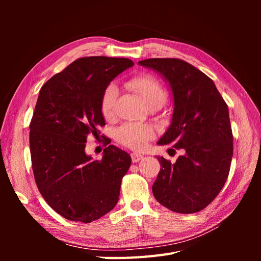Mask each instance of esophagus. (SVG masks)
<instances>
[{
	"instance_id": "34e87169",
	"label": "esophagus",
	"mask_w": 261,
	"mask_h": 261,
	"mask_svg": "<svg viewBox=\"0 0 261 261\" xmlns=\"http://www.w3.org/2000/svg\"><path fill=\"white\" fill-rule=\"evenodd\" d=\"M130 156H132L133 163H136V162H138V161L144 159V155H143V154H139V153H137V152H133V153L130 154Z\"/></svg>"
}]
</instances>
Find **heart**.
I'll return each instance as SVG.
<instances>
[{"instance_id": "b5f03b06", "label": "heart", "mask_w": 261, "mask_h": 261, "mask_svg": "<svg viewBox=\"0 0 261 261\" xmlns=\"http://www.w3.org/2000/svg\"><path fill=\"white\" fill-rule=\"evenodd\" d=\"M125 86L136 93L147 108L153 106L161 108L168 99L167 90L151 75L134 76L125 83ZM116 98L117 88L114 85H109L102 93L100 101V111L106 120L113 117ZM115 138L125 147L133 150H143L149 141L154 138V130L149 125L127 123L115 130Z\"/></svg>"}]
</instances>
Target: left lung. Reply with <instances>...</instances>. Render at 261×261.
Wrapping results in <instances>:
<instances>
[{
    "instance_id": "8db88e82",
    "label": "left lung",
    "mask_w": 261,
    "mask_h": 261,
    "mask_svg": "<svg viewBox=\"0 0 261 261\" xmlns=\"http://www.w3.org/2000/svg\"><path fill=\"white\" fill-rule=\"evenodd\" d=\"M138 63L160 73L174 98L172 123L158 145L183 151L175 163L158 156L161 169L152 185L154 198L174 212H198L218 196L230 172L233 134L227 105L211 78L183 60Z\"/></svg>"
}]
</instances>
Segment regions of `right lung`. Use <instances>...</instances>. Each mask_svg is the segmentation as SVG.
<instances>
[{
	"mask_svg": "<svg viewBox=\"0 0 261 261\" xmlns=\"http://www.w3.org/2000/svg\"><path fill=\"white\" fill-rule=\"evenodd\" d=\"M133 65L125 58L77 59L39 92L29 125L31 165L44 200L67 220L90 223L118 201L129 154L110 145L102 159L93 160L85 147L88 135L98 136L106 125L100 111L102 93Z\"/></svg>",
	"mask_w": 261,
	"mask_h": 261,
	"instance_id": "right-lung-1",
	"label": "right lung"
}]
</instances>
